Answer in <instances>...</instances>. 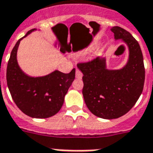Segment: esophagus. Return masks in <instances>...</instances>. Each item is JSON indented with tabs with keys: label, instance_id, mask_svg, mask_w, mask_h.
Wrapping results in <instances>:
<instances>
[{
	"label": "esophagus",
	"instance_id": "1",
	"mask_svg": "<svg viewBox=\"0 0 153 153\" xmlns=\"http://www.w3.org/2000/svg\"><path fill=\"white\" fill-rule=\"evenodd\" d=\"M82 76H83L82 72L78 69V68H76V78H77V79H81Z\"/></svg>",
	"mask_w": 153,
	"mask_h": 153
}]
</instances>
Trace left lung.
<instances>
[{
  "label": "left lung",
  "instance_id": "obj_1",
  "mask_svg": "<svg viewBox=\"0 0 153 153\" xmlns=\"http://www.w3.org/2000/svg\"><path fill=\"white\" fill-rule=\"evenodd\" d=\"M114 39L122 40L128 49V59L119 69H109L105 56L78 64L83 73L84 100L94 115L118 119L134 106L142 94L145 79L143 54L139 42L119 26L111 29Z\"/></svg>",
  "mask_w": 153,
  "mask_h": 153
}]
</instances>
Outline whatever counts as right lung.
<instances>
[{"mask_svg":"<svg viewBox=\"0 0 153 153\" xmlns=\"http://www.w3.org/2000/svg\"><path fill=\"white\" fill-rule=\"evenodd\" d=\"M35 30L37 29L29 30L13 48L7 65V85L13 102L25 114L34 119H47L61 109L75 79L76 69L69 73L55 70L42 76H31L24 72L17 59L18 47L21 40Z\"/></svg>","mask_w":153,"mask_h":153,"instance_id":"add662e5","label":"right lung"}]
</instances>
